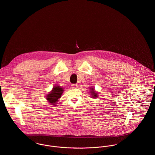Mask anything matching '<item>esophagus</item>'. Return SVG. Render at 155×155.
Listing matches in <instances>:
<instances>
[{"label":"esophagus","mask_w":155,"mask_h":155,"mask_svg":"<svg viewBox=\"0 0 155 155\" xmlns=\"http://www.w3.org/2000/svg\"><path fill=\"white\" fill-rule=\"evenodd\" d=\"M71 87L72 88H77V87H78V86H77V84H72L71 85Z\"/></svg>","instance_id":"1"}]
</instances>
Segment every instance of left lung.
Returning a JSON list of instances; mask_svg holds the SVG:
<instances>
[{
	"instance_id": "8db88e82",
	"label": "left lung",
	"mask_w": 155,
	"mask_h": 155,
	"mask_svg": "<svg viewBox=\"0 0 155 155\" xmlns=\"http://www.w3.org/2000/svg\"><path fill=\"white\" fill-rule=\"evenodd\" d=\"M90 89V96H91V98L92 99H95L98 97V93L95 90V89L93 87H91Z\"/></svg>"
}]
</instances>
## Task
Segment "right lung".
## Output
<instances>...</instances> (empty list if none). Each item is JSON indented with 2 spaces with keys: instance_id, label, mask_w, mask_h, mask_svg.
Returning a JSON list of instances; mask_svg holds the SVG:
<instances>
[{
  "instance_id": "right-lung-1",
  "label": "right lung",
  "mask_w": 155,
  "mask_h": 155,
  "mask_svg": "<svg viewBox=\"0 0 155 155\" xmlns=\"http://www.w3.org/2000/svg\"><path fill=\"white\" fill-rule=\"evenodd\" d=\"M64 91V88L61 86H54L52 90L46 96V99L49 103L56 106V104H58L59 99L61 97Z\"/></svg>"
}]
</instances>
